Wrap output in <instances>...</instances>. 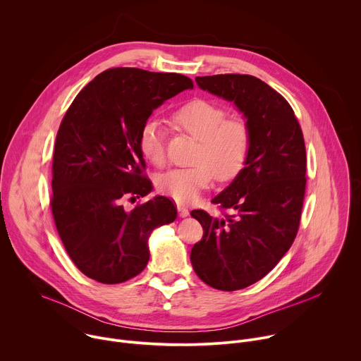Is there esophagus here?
Wrapping results in <instances>:
<instances>
[{
  "label": "esophagus",
  "instance_id": "34e87169",
  "mask_svg": "<svg viewBox=\"0 0 361 361\" xmlns=\"http://www.w3.org/2000/svg\"><path fill=\"white\" fill-rule=\"evenodd\" d=\"M177 210H178V216L180 217H188V214H190V212H188V209L187 207H184V205H177Z\"/></svg>",
  "mask_w": 361,
  "mask_h": 361
}]
</instances>
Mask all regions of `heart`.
Here are the masks:
<instances>
[{
  "label": "heart",
  "instance_id": "1",
  "mask_svg": "<svg viewBox=\"0 0 361 361\" xmlns=\"http://www.w3.org/2000/svg\"><path fill=\"white\" fill-rule=\"evenodd\" d=\"M223 107L209 99L195 98L181 106L174 123L200 141L192 167L176 169L159 180V188L177 202H192L214 177L230 181L244 169L250 151V130L240 118H226ZM138 147L142 157L156 166L166 161L164 130L156 120H148L140 130Z\"/></svg>",
  "mask_w": 361,
  "mask_h": 361
}]
</instances>
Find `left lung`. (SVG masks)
Masks as SVG:
<instances>
[{
	"mask_svg": "<svg viewBox=\"0 0 361 361\" xmlns=\"http://www.w3.org/2000/svg\"><path fill=\"white\" fill-rule=\"evenodd\" d=\"M195 82L243 114L250 151L240 174L213 198L233 214L191 212L204 235L190 259L205 284L241 290L270 273L295 238L305 191L304 138L286 98L257 77L220 74Z\"/></svg>",
	"mask_w": 361,
	"mask_h": 361,
	"instance_id": "1",
	"label": "left lung"
}]
</instances>
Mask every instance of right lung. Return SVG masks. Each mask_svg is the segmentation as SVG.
Wrapping results in <instances>:
<instances>
[{
  "instance_id": "add662e5",
  "label": "right lung",
  "mask_w": 361,
  "mask_h": 361,
  "mask_svg": "<svg viewBox=\"0 0 361 361\" xmlns=\"http://www.w3.org/2000/svg\"><path fill=\"white\" fill-rule=\"evenodd\" d=\"M192 81L174 73L110 68L74 98L54 147L51 210L74 264L102 284L124 283L148 260L151 233L177 219L156 195L133 210L123 200L151 192L138 135L152 111Z\"/></svg>"
}]
</instances>
